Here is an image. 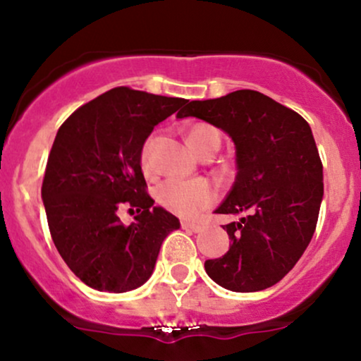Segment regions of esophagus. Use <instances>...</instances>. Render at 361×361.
<instances>
[{
    "label": "esophagus",
    "mask_w": 361,
    "mask_h": 361,
    "mask_svg": "<svg viewBox=\"0 0 361 361\" xmlns=\"http://www.w3.org/2000/svg\"><path fill=\"white\" fill-rule=\"evenodd\" d=\"M181 229L188 231V233H198V231H200V226H198V224L183 221V222H181Z\"/></svg>",
    "instance_id": "esophagus-1"
}]
</instances>
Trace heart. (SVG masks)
<instances>
[{"mask_svg":"<svg viewBox=\"0 0 361 361\" xmlns=\"http://www.w3.org/2000/svg\"><path fill=\"white\" fill-rule=\"evenodd\" d=\"M186 140L198 156L204 154L207 149L212 147L214 144H221L219 132L207 123H195L190 127ZM151 144L152 140L147 139L140 149V166L146 175L154 173V164L151 159ZM217 197V188L210 181L202 180V178H197V180L169 178L159 185L156 192L159 205L169 212L180 215V217H197L202 210L214 205Z\"/></svg>","mask_w":361,"mask_h":361,"instance_id":"obj_1","label":"heart"}]
</instances>
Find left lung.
Wrapping results in <instances>:
<instances>
[{"label":"left lung","mask_w":361,"mask_h":361,"mask_svg":"<svg viewBox=\"0 0 361 361\" xmlns=\"http://www.w3.org/2000/svg\"><path fill=\"white\" fill-rule=\"evenodd\" d=\"M176 117L205 120L227 132L235 146L238 175L215 212L247 215L222 226L229 251L205 261L207 275L233 292H258L279 283L309 246L324 193L309 123L255 90L186 102Z\"/></svg>","instance_id":"obj_1"}]
</instances>
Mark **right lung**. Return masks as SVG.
I'll list each match as a JSON object with an SVG mask.
<instances>
[{"label":"right lung","mask_w":361,"mask_h":361,"mask_svg":"<svg viewBox=\"0 0 361 361\" xmlns=\"http://www.w3.org/2000/svg\"><path fill=\"white\" fill-rule=\"evenodd\" d=\"M186 102L118 86L80 106L57 130L42 200L57 251L88 287L122 293L146 283L164 238L180 229L175 215L152 207L140 149ZM123 206L140 212L128 226L118 219Z\"/></svg>","instance_id":"add662e5"}]
</instances>
